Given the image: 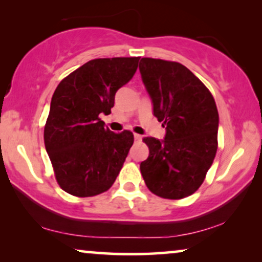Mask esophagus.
Wrapping results in <instances>:
<instances>
[{
  "mask_svg": "<svg viewBox=\"0 0 262 262\" xmlns=\"http://www.w3.org/2000/svg\"><path fill=\"white\" fill-rule=\"evenodd\" d=\"M141 135H139V134H134V139H135V141H140L141 140Z\"/></svg>",
  "mask_w": 262,
  "mask_h": 262,
  "instance_id": "1",
  "label": "esophagus"
}]
</instances>
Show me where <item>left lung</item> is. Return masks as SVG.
Masks as SVG:
<instances>
[{
	"mask_svg": "<svg viewBox=\"0 0 262 262\" xmlns=\"http://www.w3.org/2000/svg\"><path fill=\"white\" fill-rule=\"evenodd\" d=\"M142 82L153 115L166 129L164 140L147 137L148 158L140 171L146 186L164 199H183L204 182L218 148L219 116L213 96L179 62L141 58Z\"/></svg>",
	"mask_w": 262,
	"mask_h": 262,
	"instance_id": "1",
	"label": "left lung"
}]
</instances>
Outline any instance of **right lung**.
Instances as JSON below:
<instances>
[{
  "label": "right lung",
  "mask_w": 262,
  "mask_h": 262,
  "mask_svg": "<svg viewBox=\"0 0 262 262\" xmlns=\"http://www.w3.org/2000/svg\"><path fill=\"white\" fill-rule=\"evenodd\" d=\"M139 57L91 60L56 87L44 127V144L55 177L67 193L95 196L113 186L133 133H114L100 115H109L117 90L133 78Z\"/></svg>",
  "instance_id": "obj_1"
}]
</instances>
